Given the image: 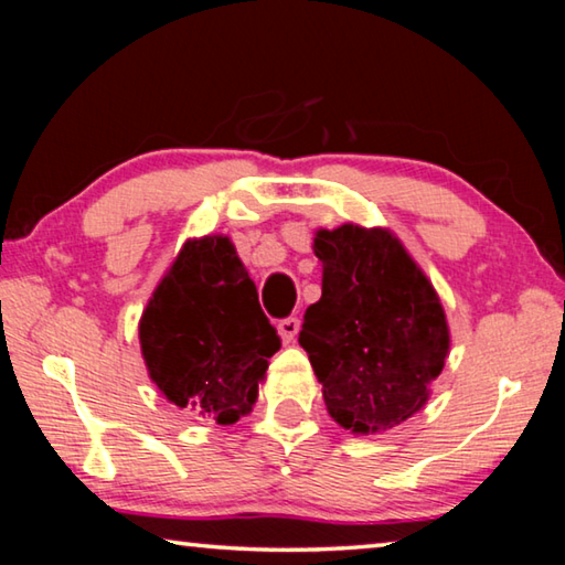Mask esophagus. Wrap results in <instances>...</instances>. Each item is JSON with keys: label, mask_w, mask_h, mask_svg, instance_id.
Listing matches in <instances>:
<instances>
[{"label": "esophagus", "mask_w": 565, "mask_h": 565, "mask_svg": "<svg viewBox=\"0 0 565 565\" xmlns=\"http://www.w3.org/2000/svg\"><path fill=\"white\" fill-rule=\"evenodd\" d=\"M276 331H279V337L284 339V343H291L296 339V333H299V319H296V317L281 319L279 327H276Z\"/></svg>", "instance_id": "esophagus-1"}]
</instances>
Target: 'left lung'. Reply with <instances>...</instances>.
<instances>
[{
    "mask_svg": "<svg viewBox=\"0 0 565 565\" xmlns=\"http://www.w3.org/2000/svg\"><path fill=\"white\" fill-rule=\"evenodd\" d=\"M321 299L303 313L299 343L331 418L379 434L414 416L441 374L448 327L441 301L406 248L384 228H321Z\"/></svg>",
    "mask_w": 565,
    "mask_h": 565,
    "instance_id": "obj_1",
    "label": "left lung"
}]
</instances>
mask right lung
<instances>
[{
	"label": "right lung",
	"instance_id": "right-lung-1",
	"mask_svg": "<svg viewBox=\"0 0 565 565\" xmlns=\"http://www.w3.org/2000/svg\"><path fill=\"white\" fill-rule=\"evenodd\" d=\"M139 341L161 394L222 426L252 411L281 347L226 236L184 244L141 317Z\"/></svg>",
	"mask_w": 565,
	"mask_h": 565
}]
</instances>
